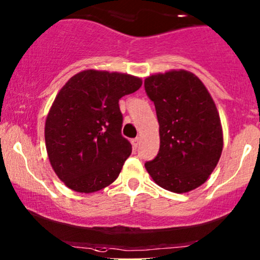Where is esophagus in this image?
Masks as SVG:
<instances>
[{"mask_svg": "<svg viewBox=\"0 0 260 260\" xmlns=\"http://www.w3.org/2000/svg\"><path fill=\"white\" fill-rule=\"evenodd\" d=\"M132 145H133V148H135V149H137V148H138V145H139V138L132 139Z\"/></svg>", "mask_w": 260, "mask_h": 260, "instance_id": "34e87169", "label": "esophagus"}]
</instances>
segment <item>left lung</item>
<instances>
[{
  "label": "left lung",
  "mask_w": 260,
  "mask_h": 260,
  "mask_svg": "<svg viewBox=\"0 0 260 260\" xmlns=\"http://www.w3.org/2000/svg\"><path fill=\"white\" fill-rule=\"evenodd\" d=\"M154 102L160 147L145 169L155 184L182 193L201 186L215 170L223 148L217 107L195 74L170 70L144 80Z\"/></svg>",
  "instance_id": "obj_1"
}]
</instances>
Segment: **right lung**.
Wrapping results in <instances>:
<instances>
[{
  "label": "right lung",
  "instance_id": "right-lung-1",
  "mask_svg": "<svg viewBox=\"0 0 260 260\" xmlns=\"http://www.w3.org/2000/svg\"><path fill=\"white\" fill-rule=\"evenodd\" d=\"M141 86L137 76L90 69L59 91L45 121V147L51 168L69 189L96 192L118 178L132 153L121 135L118 101Z\"/></svg>",
  "mask_w": 260,
  "mask_h": 260
}]
</instances>
